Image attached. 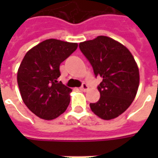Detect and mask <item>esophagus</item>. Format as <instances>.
<instances>
[{
  "instance_id": "esophagus-1",
  "label": "esophagus",
  "mask_w": 158,
  "mask_h": 158,
  "mask_svg": "<svg viewBox=\"0 0 158 158\" xmlns=\"http://www.w3.org/2000/svg\"><path fill=\"white\" fill-rule=\"evenodd\" d=\"M79 89H80V90H82V91H86L87 89H89V87H88V85H87L86 84H85V83H84V84L82 85V86H81Z\"/></svg>"
}]
</instances>
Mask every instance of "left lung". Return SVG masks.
Returning a JSON list of instances; mask_svg holds the SVG:
<instances>
[{
	"instance_id": "left-lung-1",
	"label": "left lung",
	"mask_w": 158,
	"mask_h": 158,
	"mask_svg": "<svg viewBox=\"0 0 158 158\" xmlns=\"http://www.w3.org/2000/svg\"><path fill=\"white\" fill-rule=\"evenodd\" d=\"M79 46L96 77L102 78L97 86L101 97L89 104L90 109L101 118H115L128 109L138 90L139 69L134 56L124 45L107 36H97Z\"/></svg>"
}]
</instances>
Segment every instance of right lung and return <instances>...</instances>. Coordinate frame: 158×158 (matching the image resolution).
<instances>
[{
    "mask_svg": "<svg viewBox=\"0 0 158 158\" xmlns=\"http://www.w3.org/2000/svg\"><path fill=\"white\" fill-rule=\"evenodd\" d=\"M77 47V43L45 40L23 59L17 77L20 94L27 107L40 118H56L69 106L72 89L57 81L59 68Z\"/></svg>",
    "mask_w": 158,
    "mask_h": 158,
    "instance_id": "obj_1",
    "label": "right lung"
}]
</instances>
